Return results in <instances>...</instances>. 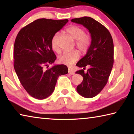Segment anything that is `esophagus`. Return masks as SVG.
<instances>
[{
    "label": "esophagus",
    "instance_id": "obj_1",
    "mask_svg": "<svg viewBox=\"0 0 134 134\" xmlns=\"http://www.w3.org/2000/svg\"><path fill=\"white\" fill-rule=\"evenodd\" d=\"M69 73L70 74H71V75H74V71H72V70H69Z\"/></svg>",
    "mask_w": 134,
    "mask_h": 134
}]
</instances>
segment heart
Instances as JSON below:
<instances>
[{
    "label": "heart",
    "instance_id": "b5f03b06",
    "mask_svg": "<svg viewBox=\"0 0 134 134\" xmlns=\"http://www.w3.org/2000/svg\"><path fill=\"white\" fill-rule=\"evenodd\" d=\"M67 33L73 39L76 40V45L77 48L83 53L88 50L91 44V38L89 35L85 34L84 29L80 26L71 25L66 29ZM58 33H55L51 40V48L57 53H60L61 49L57 43ZM80 54L77 50L65 51L59 57L61 63L67 65H71L77 61Z\"/></svg>",
    "mask_w": 134,
    "mask_h": 134
}]
</instances>
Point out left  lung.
Instances as JSON below:
<instances>
[{"mask_svg": "<svg viewBox=\"0 0 134 134\" xmlns=\"http://www.w3.org/2000/svg\"><path fill=\"white\" fill-rule=\"evenodd\" d=\"M89 30L92 41L85 57L76 65L82 70L76 72L83 76V81L77 91L83 97L92 98L102 91L106 83L113 64V42L108 29L93 18L85 16L71 20ZM86 66L90 67L84 72Z\"/></svg>", "mask_w": 134, "mask_h": 134, "instance_id": "obj_1", "label": "left lung"}]
</instances>
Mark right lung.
Instances as JSON below:
<instances>
[{
  "label": "right lung",
  "mask_w": 134,
  "mask_h": 134,
  "mask_svg": "<svg viewBox=\"0 0 134 134\" xmlns=\"http://www.w3.org/2000/svg\"><path fill=\"white\" fill-rule=\"evenodd\" d=\"M69 20L42 18L22 28L15 39L13 51L14 69L28 93L44 99L53 93L58 77L68 73L65 65L48 68L56 60L51 48L53 35Z\"/></svg>",
  "instance_id": "obj_1"
}]
</instances>
